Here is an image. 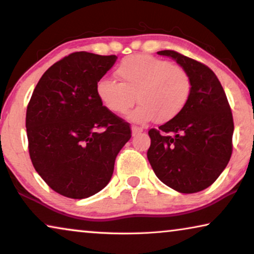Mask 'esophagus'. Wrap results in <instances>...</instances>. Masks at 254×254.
I'll return each instance as SVG.
<instances>
[{
    "instance_id": "obj_1",
    "label": "esophagus",
    "mask_w": 254,
    "mask_h": 254,
    "mask_svg": "<svg viewBox=\"0 0 254 254\" xmlns=\"http://www.w3.org/2000/svg\"><path fill=\"white\" fill-rule=\"evenodd\" d=\"M141 131H143L141 127H137V126H133L131 127V134L133 135H136L138 133H141Z\"/></svg>"
}]
</instances>
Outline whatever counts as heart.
<instances>
[{
    "mask_svg": "<svg viewBox=\"0 0 254 254\" xmlns=\"http://www.w3.org/2000/svg\"><path fill=\"white\" fill-rule=\"evenodd\" d=\"M119 82L100 79L96 92L100 103L110 112L127 113L140 102L129 118L144 124L155 118L158 123L173 119L189 102L192 82L182 65L151 55L137 54L124 59L116 69Z\"/></svg>",
    "mask_w": 254,
    "mask_h": 254,
    "instance_id": "1",
    "label": "heart"
}]
</instances>
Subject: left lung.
I'll list each match as a JSON object with an SVG mask.
<instances>
[{
    "label": "left lung",
    "mask_w": 254,
    "mask_h": 254,
    "mask_svg": "<svg viewBox=\"0 0 254 254\" xmlns=\"http://www.w3.org/2000/svg\"><path fill=\"white\" fill-rule=\"evenodd\" d=\"M190 74L192 89L186 106L168 123L148 131L147 156L157 178L180 193L209 187L232 154L234 119L217 76L201 62L176 51H159Z\"/></svg>",
    "instance_id": "obj_1"
}]
</instances>
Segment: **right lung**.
<instances>
[{"label":"right lung","mask_w":254,"mask_h":254,"mask_svg":"<svg viewBox=\"0 0 254 254\" xmlns=\"http://www.w3.org/2000/svg\"><path fill=\"white\" fill-rule=\"evenodd\" d=\"M116 60V55L69 54L45 71L27 105L34 169L70 199H85L109 184L117 155L131 136L129 124L103 106L96 92Z\"/></svg>","instance_id":"right-lung-1"}]
</instances>
